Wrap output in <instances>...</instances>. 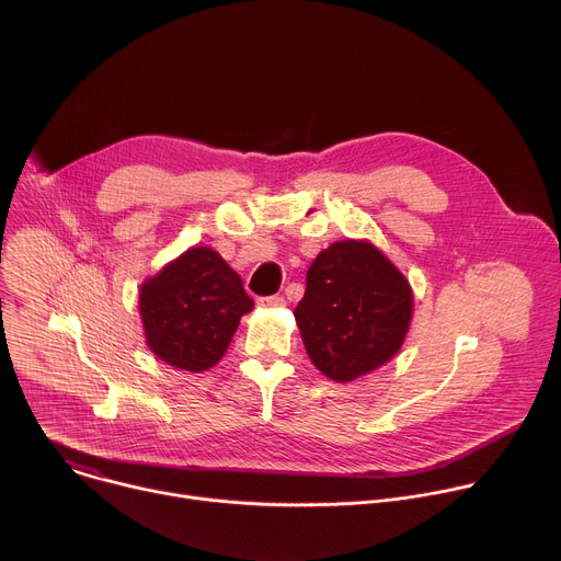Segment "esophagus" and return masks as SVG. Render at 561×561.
Wrapping results in <instances>:
<instances>
[{"instance_id":"1","label":"esophagus","mask_w":561,"mask_h":561,"mask_svg":"<svg viewBox=\"0 0 561 561\" xmlns=\"http://www.w3.org/2000/svg\"><path fill=\"white\" fill-rule=\"evenodd\" d=\"M286 301H284V297H279V295H268V297H260L257 299V306L260 308H282Z\"/></svg>"}]
</instances>
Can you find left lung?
I'll use <instances>...</instances> for the list:
<instances>
[{
  "instance_id": "obj_1",
  "label": "left lung",
  "mask_w": 561,
  "mask_h": 561,
  "mask_svg": "<svg viewBox=\"0 0 561 561\" xmlns=\"http://www.w3.org/2000/svg\"><path fill=\"white\" fill-rule=\"evenodd\" d=\"M293 314L310 362L344 383L383 366L402 348L413 290L366 239H344L314 257Z\"/></svg>"
}]
</instances>
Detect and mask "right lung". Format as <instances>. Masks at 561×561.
Here are the masks:
<instances>
[{
  "mask_svg": "<svg viewBox=\"0 0 561 561\" xmlns=\"http://www.w3.org/2000/svg\"><path fill=\"white\" fill-rule=\"evenodd\" d=\"M255 301L219 253L188 249L139 288V314L148 348L171 366L202 373L215 366L242 314Z\"/></svg>",
  "mask_w": 561,
  "mask_h": 561,
  "instance_id": "right-lung-1",
  "label": "right lung"
}]
</instances>
